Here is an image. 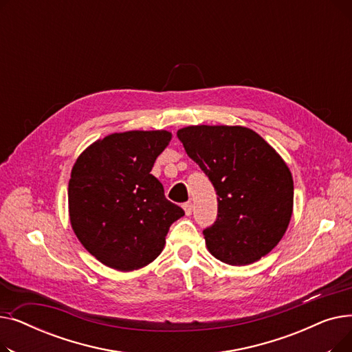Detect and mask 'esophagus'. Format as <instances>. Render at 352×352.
Returning a JSON list of instances; mask_svg holds the SVG:
<instances>
[{
    "instance_id": "obj_1",
    "label": "esophagus",
    "mask_w": 352,
    "mask_h": 352,
    "mask_svg": "<svg viewBox=\"0 0 352 352\" xmlns=\"http://www.w3.org/2000/svg\"><path fill=\"white\" fill-rule=\"evenodd\" d=\"M182 208H184V211H186V214L187 215H191V212H192V202H186V204L182 206Z\"/></svg>"
}]
</instances>
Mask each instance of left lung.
I'll list each match as a JSON object with an SVG mask.
<instances>
[{"label": "left lung", "mask_w": 352, "mask_h": 352, "mask_svg": "<svg viewBox=\"0 0 352 352\" xmlns=\"http://www.w3.org/2000/svg\"><path fill=\"white\" fill-rule=\"evenodd\" d=\"M177 137L218 195L215 223L202 231L208 251L231 265L267 255L284 236L294 206L292 175L280 154L239 125H191Z\"/></svg>", "instance_id": "8db88e82"}]
</instances>
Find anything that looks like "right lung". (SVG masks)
I'll use <instances>...</instances> for the list:
<instances>
[{
    "label": "right lung",
    "mask_w": 352,
    "mask_h": 352,
    "mask_svg": "<svg viewBox=\"0 0 352 352\" xmlns=\"http://www.w3.org/2000/svg\"><path fill=\"white\" fill-rule=\"evenodd\" d=\"M171 133L126 131L91 144L68 182L71 227L104 265L133 271L153 263L184 210L164 195L151 174Z\"/></svg>",
    "instance_id": "1"
}]
</instances>
